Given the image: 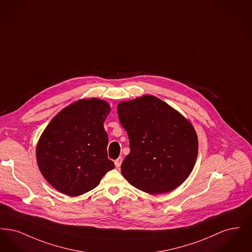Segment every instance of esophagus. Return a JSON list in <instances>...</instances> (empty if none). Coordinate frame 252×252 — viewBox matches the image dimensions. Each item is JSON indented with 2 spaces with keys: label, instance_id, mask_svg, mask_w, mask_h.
<instances>
[{
  "label": "esophagus",
  "instance_id": "1",
  "mask_svg": "<svg viewBox=\"0 0 252 252\" xmlns=\"http://www.w3.org/2000/svg\"><path fill=\"white\" fill-rule=\"evenodd\" d=\"M122 162H123V158H122V157H119V158H118L117 159H115V161H114L115 166L117 168L120 167Z\"/></svg>",
  "mask_w": 252,
  "mask_h": 252
}]
</instances>
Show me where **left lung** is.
Here are the masks:
<instances>
[{"instance_id": "left-lung-1", "label": "left lung", "mask_w": 252, "mask_h": 252, "mask_svg": "<svg viewBox=\"0 0 252 252\" xmlns=\"http://www.w3.org/2000/svg\"><path fill=\"white\" fill-rule=\"evenodd\" d=\"M117 111L130 146L121 165L125 179L150 194L179 187L191 174L198 152L190 122L152 95L122 102Z\"/></svg>"}]
</instances>
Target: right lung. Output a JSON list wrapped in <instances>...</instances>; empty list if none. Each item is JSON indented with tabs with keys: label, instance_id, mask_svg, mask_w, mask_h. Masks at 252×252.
I'll use <instances>...</instances> for the list:
<instances>
[{
	"label": "right lung",
	"instance_id": "obj_1",
	"mask_svg": "<svg viewBox=\"0 0 252 252\" xmlns=\"http://www.w3.org/2000/svg\"><path fill=\"white\" fill-rule=\"evenodd\" d=\"M109 111L106 101L79 100L62 109L41 134L36 161L44 179L59 192L83 194L114 168L103 126Z\"/></svg>",
	"mask_w": 252,
	"mask_h": 252
}]
</instances>
